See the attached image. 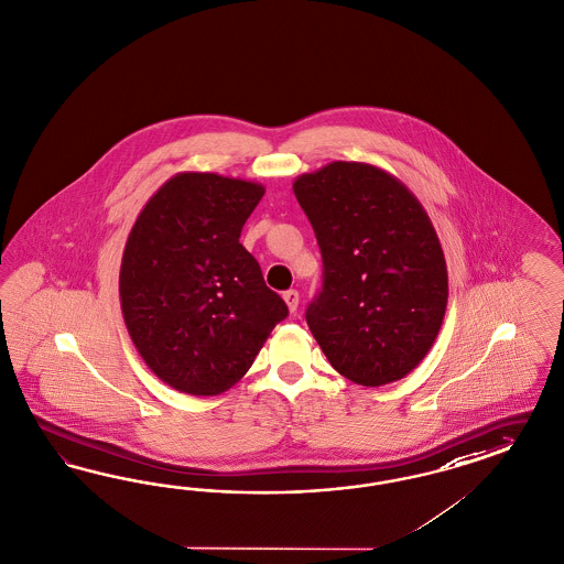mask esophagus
<instances>
[{
	"instance_id": "1",
	"label": "esophagus",
	"mask_w": 564,
	"mask_h": 564,
	"mask_svg": "<svg viewBox=\"0 0 564 564\" xmlns=\"http://www.w3.org/2000/svg\"><path fill=\"white\" fill-rule=\"evenodd\" d=\"M283 300H285V304L290 307V312H295L297 306H300V293L295 290L285 291Z\"/></svg>"
}]
</instances>
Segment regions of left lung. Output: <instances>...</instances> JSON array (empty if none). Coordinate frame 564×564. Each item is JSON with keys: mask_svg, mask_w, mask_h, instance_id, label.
<instances>
[{"mask_svg": "<svg viewBox=\"0 0 564 564\" xmlns=\"http://www.w3.org/2000/svg\"><path fill=\"white\" fill-rule=\"evenodd\" d=\"M325 279L306 321L326 359L361 387L401 380L443 326V246L410 188L370 163L333 161L293 182Z\"/></svg>", "mask_w": 564, "mask_h": 564, "instance_id": "8db88e82", "label": "left lung"}]
</instances>
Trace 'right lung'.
<instances>
[{
    "label": "right lung",
    "mask_w": 564,
    "mask_h": 564,
    "mask_svg": "<svg viewBox=\"0 0 564 564\" xmlns=\"http://www.w3.org/2000/svg\"><path fill=\"white\" fill-rule=\"evenodd\" d=\"M262 196L257 182L182 171L132 225L120 269L123 323L140 358L180 393L231 389L288 316L239 243Z\"/></svg>",
    "instance_id": "right-lung-1"
}]
</instances>
